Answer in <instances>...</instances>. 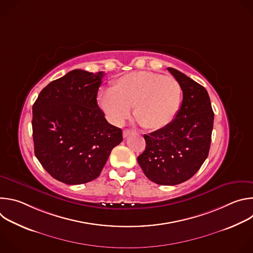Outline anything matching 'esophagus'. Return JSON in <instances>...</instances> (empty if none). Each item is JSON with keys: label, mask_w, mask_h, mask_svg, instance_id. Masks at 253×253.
Returning a JSON list of instances; mask_svg holds the SVG:
<instances>
[{"label": "esophagus", "mask_w": 253, "mask_h": 253, "mask_svg": "<svg viewBox=\"0 0 253 253\" xmlns=\"http://www.w3.org/2000/svg\"><path fill=\"white\" fill-rule=\"evenodd\" d=\"M133 133V131L132 130H130V129H125L124 131H123V137L124 138H126L127 136H129L130 134H132Z\"/></svg>", "instance_id": "esophagus-1"}]
</instances>
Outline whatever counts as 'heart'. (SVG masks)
Here are the masks:
<instances>
[{"label":"heart","mask_w":253,"mask_h":253,"mask_svg":"<svg viewBox=\"0 0 253 253\" xmlns=\"http://www.w3.org/2000/svg\"><path fill=\"white\" fill-rule=\"evenodd\" d=\"M182 89L171 76L151 71H137L116 79L111 91L99 94V104L114 124L123 123L133 108L138 124L149 130L170 124L178 113Z\"/></svg>","instance_id":"b5f03b06"}]
</instances>
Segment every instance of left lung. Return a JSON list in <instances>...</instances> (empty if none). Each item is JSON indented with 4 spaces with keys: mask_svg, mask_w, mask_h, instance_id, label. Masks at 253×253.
<instances>
[{
    "mask_svg": "<svg viewBox=\"0 0 253 253\" xmlns=\"http://www.w3.org/2000/svg\"><path fill=\"white\" fill-rule=\"evenodd\" d=\"M183 100L173 121L149 135L137 161L144 174L159 185H176L190 179L208 156L214 113L206 89L174 69Z\"/></svg>",
    "mask_w": 253,
    "mask_h": 253,
    "instance_id": "8db88e82",
    "label": "left lung"
}]
</instances>
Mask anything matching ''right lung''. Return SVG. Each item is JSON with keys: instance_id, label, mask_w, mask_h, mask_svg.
Listing matches in <instances>:
<instances>
[{"instance_id": "right-lung-1", "label": "right lung", "mask_w": 253, "mask_h": 253, "mask_svg": "<svg viewBox=\"0 0 253 253\" xmlns=\"http://www.w3.org/2000/svg\"><path fill=\"white\" fill-rule=\"evenodd\" d=\"M104 74L71 71L48 84L33 105L35 155L63 183L96 179L123 140L122 130L107 122L97 104Z\"/></svg>"}]
</instances>
